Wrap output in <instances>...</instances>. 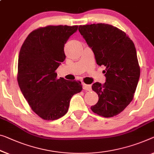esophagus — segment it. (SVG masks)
Instances as JSON below:
<instances>
[{"instance_id":"obj_1","label":"esophagus","mask_w":154,"mask_h":154,"mask_svg":"<svg viewBox=\"0 0 154 154\" xmlns=\"http://www.w3.org/2000/svg\"><path fill=\"white\" fill-rule=\"evenodd\" d=\"M83 89H85V90L87 91H91V85H87V84H83Z\"/></svg>"}]
</instances>
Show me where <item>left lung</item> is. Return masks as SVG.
Returning <instances> with one entry per match:
<instances>
[{
    "label": "left lung",
    "mask_w": 154,
    "mask_h": 154,
    "mask_svg": "<svg viewBox=\"0 0 154 154\" xmlns=\"http://www.w3.org/2000/svg\"><path fill=\"white\" fill-rule=\"evenodd\" d=\"M79 30L91 48L96 63L106 67V81L92 89L98 101L92 112L105 118L122 112L133 100L140 69L133 41L122 30L105 23L80 25Z\"/></svg>",
    "instance_id": "1"
}]
</instances>
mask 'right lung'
Instances as JSON below:
<instances>
[{
  "label": "right lung",
  "instance_id": "right-lung-1",
  "mask_svg": "<svg viewBox=\"0 0 154 154\" xmlns=\"http://www.w3.org/2000/svg\"><path fill=\"white\" fill-rule=\"evenodd\" d=\"M79 26H47L28 35L21 47L17 80L32 109L46 120L67 112L70 100L82 89L80 81L57 79V69L66 58L64 46Z\"/></svg>",
  "mask_w": 154,
  "mask_h": 154
}]
</instances>
